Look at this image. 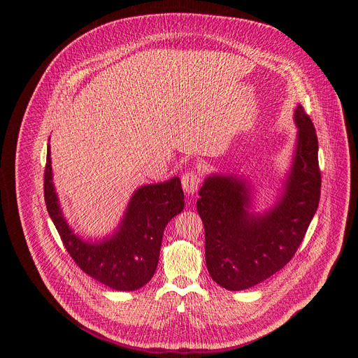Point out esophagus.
Returning <instances> with one entry per match:
<instances>
[{
    "mask_svg": "<svg viewBox=\"0 0 358 358\" xmlns=\"http://www.w3.org/2000/svg\"><path fill=\"white\" fill-rule=\"evenodd\" d=\"M199 176L195 173V171H187L182 177H181V184H182V188L184 191L188 194V195H194V192L198 189V185H199Z\"/></svg>",
    "mask_w": 358,
    "mask_h": 358,
    "instance_id": "obj_1",
    "label": "esophagus"
}]
</instances>
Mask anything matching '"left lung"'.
Segmentation results:
<instances>
[{
    "instance_id": "1",
    "label": "left lung",
    "mask_w": 358,
    "mask_h": 358,
    "mask_svg": "<svg viewBox=\"0 0 358 358\" xmlns=\"http://www.w3.org/2000/svg\"><path fill=\"white\" fill-rule=\"evenodd\" d=\"M297 141L283 192L264 214L252 213V188L243 178H206L196 210L206 231L211 278L228 290H243L279 272L296 253L320 199L317 136L303 106L294 109Z\"/></svg>"
}]
</instances>
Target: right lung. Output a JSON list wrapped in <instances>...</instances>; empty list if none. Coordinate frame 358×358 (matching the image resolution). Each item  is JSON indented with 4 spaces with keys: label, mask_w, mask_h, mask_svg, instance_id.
<instances>
[{
    "label": "right lung",
    "mask_w": 358,
    "mask_h": 358,
    "mask_svg": "<svg viewBox=\"0 0 358 358\" xmlns=\"http://www.w3.org/2000/svg\"><path fill=\"white\" fill-rule=\"evenodd\" d=\"M46 210L75 264L89 276L115 290L143 287L157 269L167 224L184 210V192L178 177L137 188L124 217L112 236L86 242L66 222L52 182L48 145L43 174Z\"/></svg>",
    "instance_id": "add662e5"
}]
</instances>
